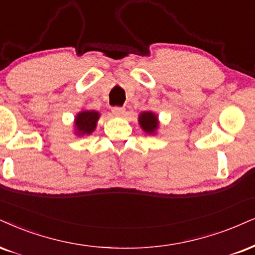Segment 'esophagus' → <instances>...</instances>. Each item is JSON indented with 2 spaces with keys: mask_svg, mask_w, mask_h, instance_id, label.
Instances as JSON below:
<instances>
[{
  "mask_svg": "<svg viewBox=\"0 0 255 255\" xmlns=\"http://www.w3.org/2000/svg\"><path fill=\"white\" fill-rule=\"evenodd\" d=\"M112 113L115 116H117V117H121L125 113V109L124 108H119V106H115V108H112Z\"/></svg>",
  "mask_w": 255,
  "mask_h": 255,
  "instance_id": "obj_1",
  "label": "esophagus"
}]
</instances>
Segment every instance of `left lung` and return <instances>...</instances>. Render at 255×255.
Instances as JSON below:
<instances>
[{"label": "left lung", "instance_id": "1", "mask_svg": "<svg viewBox=\"0 0 255 255\" xmlns=\"http://www.w3.org/2000/svg\"><path fill=\"white\" fill-rule=\"evenodd\" d=\"M138 121H139L140 128H142L146 133L153 134L156 132L157 128H158V119H157V116L153 112H142L139 115V117H138Z\"/></svg>", "mask_w": 255, "mask_h": 255}]
</instances>
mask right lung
<instances>
[{
	"instance_id": "obj_1",
	"label": "right lung",
	"mask_w": 255,
	"mask_h": 255,
	"mask_svg": "<svg viewBox=\"0 0 255 255\" xmlns=\"http://www.w3.org/2000/svg\"><path fill=\"white\" fill-rule=\"evenodd\" d=\"M100 117L99 112L97 111H81L77 115L74 121L75 132L79 136L91 134L96 130L97 122Z\"/></svg>"
}]
</instances>
